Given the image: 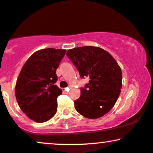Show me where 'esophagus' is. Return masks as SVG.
Instances as JSON below:
<instances>
[{
  "instance_id": "esophagus-1",
  "label": "esophagus",
  "mask_w": 153,
  "mask_h": 153,
  "mask_svg": "<svg viewBox=\"0 0 153 153\" xmlns=\"http://www.w3.org/2000/svg\"><path fill=\"white\" fill-rule=\"evenodd\" d=\"M63 92H64V94H68V92H69V88H66L63 89Z\"/></svg>"
}]
</instances>
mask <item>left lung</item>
<instances>
[{"label":"left lung","mask_w":153,"mask_h":153,"mask_svg":"<svg viewBox=\"0 0 153 153\" xmlns=\"http://www.w3.org/2000/svg\"><path fill=\"white\" fill-rule=\"evenodd\" d=\"M81 78H89L80 88V96L75 101V108L88 119L103 117L113 108L122 88L120 67L111 54L97 47L85 46L67 52Z\"/></svg>","instance_id":"left-lung-1"}]
</instances>
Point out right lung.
<instances>
[{
	"label": "right lung",
	"instance_id": "1",
	"mask_svg": "<svg viewBox=\"0 0 153 153\" xmlns=\"http://www.w3.org/2000/svg\"><path fill=\"white\" fill-rule=\"evenodd\" d=\"M65 50L47 48L34 52L20 72L16 98L22 111L34 122L50 120L57 112V99L62 90L55 85L56 71Z\"/></svg>",
	"mask_w": 153,
	"mask_h": 153
}]
</instances>
